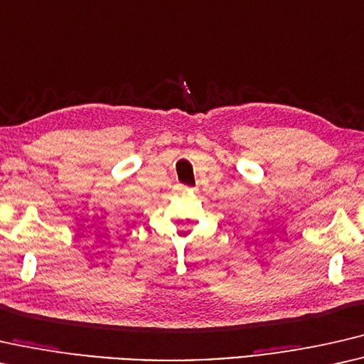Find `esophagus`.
Returning <instances> with one entry per match:
<instances>
[{
	"instance_id": "obj_1",
	"label": "esophagus",
	"mask_w": 364,
	"mask_h": 364,
	"mask_svg": "<svg viewBox=\"0 0 364 364\" xmlns=\"http://www.w3.org/2000/svg\"><path fill=\"white\" fill-rule=\"evenodd\" d=\"M176 188L181 190V192H183V190H188V187H187V186H182V183H177Z\"/></svg>"
}]
</instances>
